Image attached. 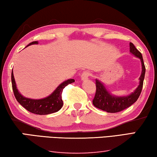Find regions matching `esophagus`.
<instances>
[{"label":"esophagus","instance_id":"esophagus-1","mask_svg":"<svg viewBox=\"0 0 157 157\" xmlns=\"http://www.w3.org/2000/svg\"><path fill=\"white\" fill-rule=\"evenodd\" d=\"M91 73L88 71H85L83 72V74H81V79L82 80H86L88 78L89 76H90Z\"/></svg>","mask_w":157,"mask_h":157}]
</instances>
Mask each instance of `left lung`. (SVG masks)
<instances>
[{"label": "left lung", "instance_id": "left-lung-1", "mask_svg": "<svg viewBox=\"0 0 157 157\" xmlns=\"http://www.w3.org/2000/svg\"><path fill=\"white\" fill-rule=\"evenodd\" d=\"M130 52L135 56L139 57L142 62V74L140 77V85L137 89L130 95L126 97H116L108 92L105 87L100 81L96 79V92L93 100V104L95 107L101 110L109 113H117L127 109L138 99L142 92L143 86V81L145 74V66H144L143 56L141 52L135 47L133 43H130Z\"/></svg>", "mask_w": 157, "mask_h": 157}]
</instances>
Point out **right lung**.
<instances>
[{"mask_svg":"<svg viewBox=\"0 0 157 157\" xmlns=\"http://www.w3.org/2000/svg\"><path fill=\"white\" fill-rule=\"evenodd\" d=\"M37 43L38 41H33L30 43L27 46L32 44H37ZM11 80L14 97L17 100V102L29 112L39 115L49 114L58 112L63 105V101L62 99V93L63 89L67 85L75 81L74 79H68L67 81H65L60 84L56 88V90L48 97L40 99V100H33V99L23 97L18 92L15 81H14L13 71H12Z\"/></svg>","mask_w":157,"mask_h":157,"instance_id":"right-lung-1","label":"right lung"}]
</instances>
